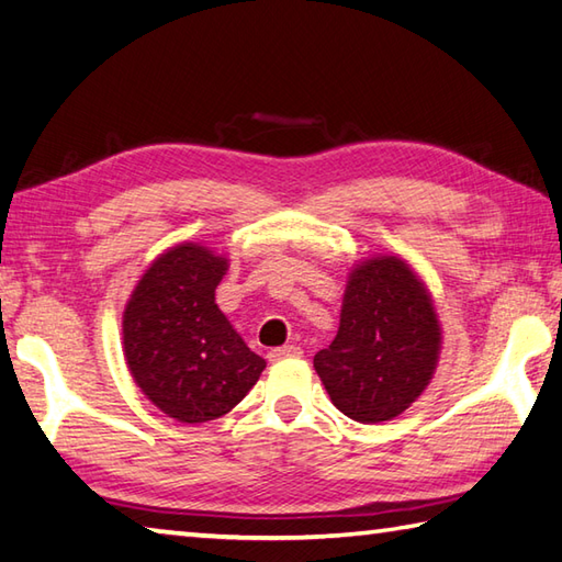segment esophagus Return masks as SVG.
<instances>
[{"mask_svg": "<svg viewBox=\"0 0 562 562\" xmlns=\"http://www.w3.org/2000/svg\"><path fill=\"white\" fill-rule=\"evenodd\" d=\"M302 356V348L296 346H282V348H272L268 358L270 360H284V358H300Z\"/></svg>", "mask_w": 562, "mask_h": 562, "instance_id": "34e87169", "label": "esophagus"}]
</instances>
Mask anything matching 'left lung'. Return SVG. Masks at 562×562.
Wrapping results in <instances>:
<instances>
[{"instance_id": "left-lung-1", "label": "left lung", "mask_w": 562, "mask_h": 562, "mask_svg": "<svg viewBox=\"0 0 562 562\" xmlns=\"http://www.w3.org/2000/svg\"><path fill=\"white\" fill-rule=\"evenodd\" d=\"M441 334L434 296L409 262L370 256L348 272L338 334L314 356V370L348 419L390 422L431 382Z\"/></svg>"}]
</instances>
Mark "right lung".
<instances>
[{
    "instance_id": "obj_1",
    "label": "right lung",
    "mask_w": 562,
    "mask_h": 562,
    "mask_svg": "<svg viewBox=\"0 0 562 562\" xmlns=\"http://www.w3.org/2000/svg\"><path fill=\"white\" fill-rule=\"evenodd\" d=\"M226 270L224 252L182 240L140 274L121 318L131 378L180 424L228 414L266 370L216 304Z\"/></svg>"
}]
</instances>
